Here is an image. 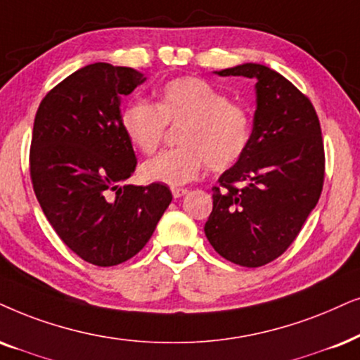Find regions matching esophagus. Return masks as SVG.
Masks as SVG:
<instances>
[{
    "instance_id": "1",
    "label": "esophagus",
    "mask_w": 360,
    "mask_h": 360,
    "mask_svg": "<svg viewBox=\"0 0 360 360\" xmlns=\"http://www.w3.org/2000/svg\"><path fill=\"white\" fill-rule=\"evenodd\" d=\"M186 193H188V190L186 188H179V186H174V188H172V195H174V198H181L185 197Z\"/></svg>"
}]
</instances>
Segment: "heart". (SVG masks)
<instances>
[{
    "label": "heart",
    "instance_id": "heart-1",
    "mask_svg": "<svg viewBox=\"0 0 360 360\" xmlns=\"http://www.w3.org/2000/svg\"><path fill=\"white\" fill-rule=\"evenodd\" d=\"M124 134L146 155L165 140L167 125L179 127V148L143 163L147 180L180 186L197 180L207 165L213 172L231 169L251 140V115L245 105L202 77L181 76L158 89L157 102H129L120 114Z\"/></svg>",
    "mask_w": 360,
    "mask_h": 360
}]
</instances>
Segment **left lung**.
<instances>
[{
  "label": "left lung",
  "mask_w": 360,
  "mask_h": 360,
  "mask_svg": "<svg viewBox=\"0 0 360 360\" xmlns=\"http://www.w3.org/2000/svg\"><path fill=\"white\" fill-rule=\"evenodd\" d=\"M256 81L250 146L213 186L205 235L231 263L259 268L300 235L324 185V143L309 97L263 64L218 71Z\"/></svg>",
  "instance_id": "8db88e82"
}]
</instances>
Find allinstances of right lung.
<instances>
[{"mask_svg": "<svg viewBox=\"0 0 360 360\" xmlns=\"http://www.w3.org/2000/svg\"><path fill=\"white\" fill-rule=\"evenodd\" d=\"M143 81L132 68L89 64L51 89L36 112V198L64 245L96 266L137 255L172 202L163 184L122 185L137 158L120 125V97Z\"/></svg>", "mask_w": 360, "mask_h": 360, "instance_id": "right-lung-1", "label": "right lung"}]
</instances>
